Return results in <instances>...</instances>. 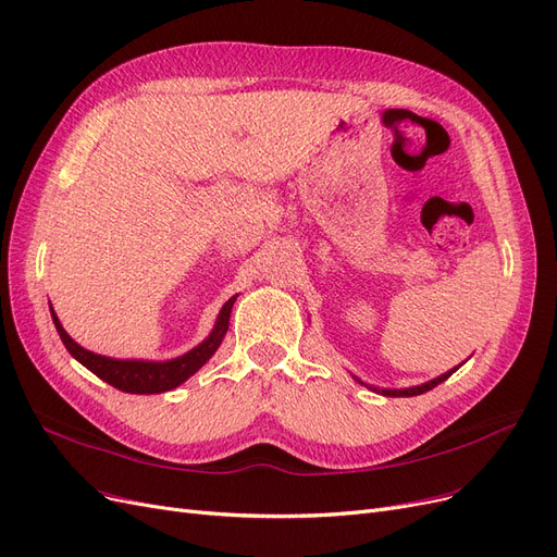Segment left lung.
<instances>
[{"label": "left lung", "instance_id": "8db88e82", "mask_svg": "<svg viewBox=\"0 0 557 557\" xmlns=\"http://www.w3.org/2000/svg\"><path fill=\"white\" fill-rule=\"evenodd\" d=\"M457 372V367L455 369H449V372H445V374H441L438 379H434V381H426V383H422V385H416V387H404V389H379V387H372V385H367V387H372L374 393H381V395H385V397H416V395H422V393H429V389H434L438 383H443V381H447L451 374ZM358 383H362L360 379H358ZM364 385V383H362Z\"/></svg>", "mask_w": 557, "mask_h": 557}]
</instances>
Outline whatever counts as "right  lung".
<instances>
[{"label": "right lung", "mask_w": 557, "mask_h": 557, "mask_svg": "<svg viewBox=\"0 0 557 557\" xmlns=\"http://www.w3.org/2000/svg\"><path fill=\"white\" fill-rule=\"evenodd\" d=\"M236 302V296H232L222 305V310L218 314V321L213 325L211 335L206 337L199 346H195L193 351L183 354L174 360H164V362H153V360H114L108 356H98L87 351L85 346H79L77 342L71 339V335L64 331V325L59 323L54 310L52 321L57 333L69 348V354L85 364L89 372H94L98 379L110 383L112 387L121 389V393H133V395H158V393H168V389H174L183 381H188L195 372L211 360V356L218 351V346L222 344L226 327H230V317H232V307Z\"/></svg>", "instance_id": "right-lung-1"}]
</instances>
